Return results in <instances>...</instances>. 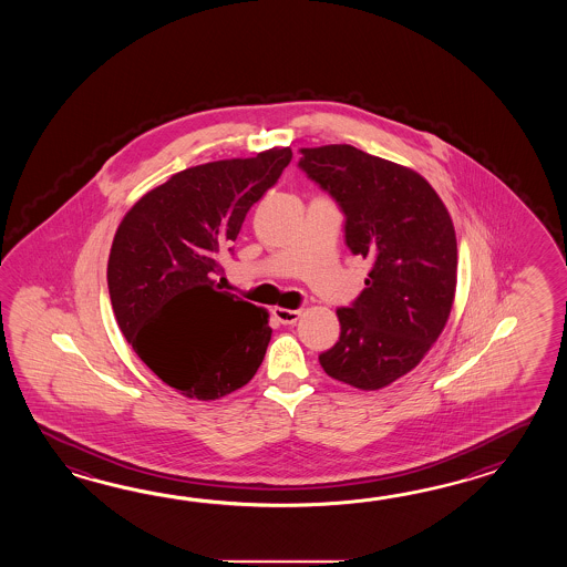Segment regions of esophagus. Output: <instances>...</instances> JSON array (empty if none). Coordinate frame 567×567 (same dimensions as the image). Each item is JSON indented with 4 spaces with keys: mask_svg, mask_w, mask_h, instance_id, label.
Masks as SVG:
<instances>
[{
    "mask_svg": "<svg viewBox=\"0 0 567 567\" xmlns=\"http://www.w3.org/2000/svg\"><path fill=\"white\" fill-rule=\"evenodd\" d=\"M274 316L281 324H296L300 320V310H288V308H274Z\"/></svg>",
    "mask_w": 567,
    "mask_h": 567,
    "instance_id": "esophagus-1",
    "label": "esophagus"
}]
</instances>
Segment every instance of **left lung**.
<instances>
[{
	"label": "left lung",
	"instance_id": "8db88e82",
	"mask_svg": "<svg viewBox=\"0 0 567 567\" xmlns=\"http://www.w3.org/2000/svg\"><path fill=\"white\" fill-rule=\"evenodd\" d=\"M300 152L298 166L344 213L350 251L373 261L361 296L337 310V344L318 359L337 381L383 389L415 369L446 326L458 269L452 218L413 169L347 144Z\"/></svg>",
	"mask_w": 567,
	"mask_h": 567
}]
</instances>
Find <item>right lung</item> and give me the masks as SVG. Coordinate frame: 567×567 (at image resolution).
<instances>
[{
    "mask_svg": "<svg viewBox=\"0 0 567 567\" xmlns=\"http://www.w3.org/2000/svg\"><path fill=\"white\" fill-rule=\"evenodd\" d=\"M289 147L182 169L144 194L111 245L107 286L123 337L184 398L247 385L271 340L267 312L218 291L249 208L278 182Z\"/></svg>",
    "mask_w": 567,
    "mask_h": 567,
    "instance_id": "1",
    "label": "right lung"
}]
</instances>
